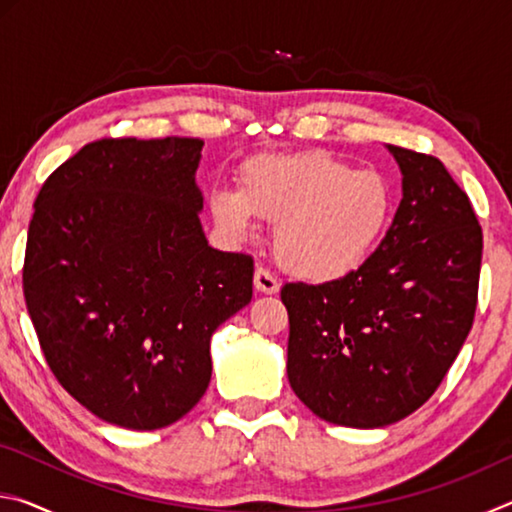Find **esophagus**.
<instances>
[{
	"mask_svg": "<svg viewBox=\"0 0 512 512\" xmlns=\"http://www.w3.org/2000/svg\"><path fill=\"white\" fill-rule=\"evenodd\" d=\"M255 289L259 291V293H268V296H271V293H277L280 291V282H277V277L268 271V268H264V266H257L255 268Z\"/></svg>",
	"mask_w": 512,
	"mask_h": 512,
	"instance_id": "1",
	"label": "esophagus"
}]
</instances>
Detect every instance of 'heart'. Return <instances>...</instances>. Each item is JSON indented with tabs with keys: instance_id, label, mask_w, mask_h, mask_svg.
I'll return each mask as SVG.
<instances>
[{
	"instance_id": "obj_1",
	"label": "heart",
	"mask_w": 512,
	"mask_h": 512,
	"mask_svg": "<svg viewBox=\"0 0 512 512\" xmlns=\"http://www.w3.org/2000/svg\"><path fill=\"white\" fill-rule=\"evenodd\" d=\"M214 223L232 241L275 225V255L291 275L336 282L366 266L395 212L384 173L354 169L325 151L257 155L239 169V189H212Z\"/></svg>"
}]
</instances>
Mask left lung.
<instances>
[{"instance_id": "1", "label": "left lung", "mask_w": 512, "mask_h": 512, "mask_svg": "<svg viewBox=\"0 0 512 512\" xmlns=\"http://www.w3.org/2000/svg\"><path fill=\"white\" fill-rule=\"evenodd\" d=\"M402 201L366 266L343 280L282 287L287 375L318 418L375 429L436 393L470 334L483 232L445 164L388 144Z\"/></svg>"}]
</instances>
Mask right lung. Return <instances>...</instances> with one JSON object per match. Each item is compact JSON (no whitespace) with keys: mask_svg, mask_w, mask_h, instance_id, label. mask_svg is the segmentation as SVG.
<instances>
[{"mask_svg":"<svg viewBox=\"0 0 512 512\" xmlns=\"http://www.w3.org/2000/svg\"><path fill=\"white\" fill-rule=\"evenodd\" d=\"M198 137H106L36 198L22 287L42 354L85 409L162 429L201 400L210 339L253 298V257L207 244Z\"/></svg>","mask_w":512,"mask_h":512,"instance_id":"1","label":"right lung"}]
</instances>
